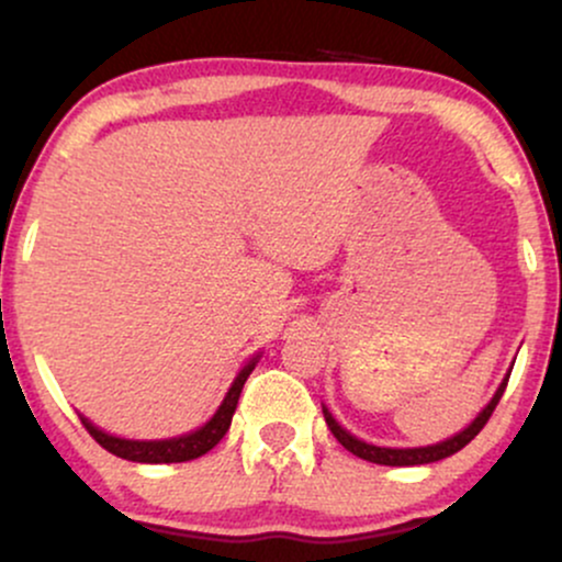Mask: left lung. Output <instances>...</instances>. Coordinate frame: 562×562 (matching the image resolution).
<instances>
[{
	"instance_id": "8db88e82",
	"label": "left lung",
	"mask_w": 562,
	"mask_h": 562,
	"mask_svg": "<svg viewBox=\"0 0 562 562\" xmlns=\"http://www.w3.org/2000/svg\"><path fill=\"white\" fill-rule=\"evenodd\" d=\"M507 380H509V375L502 380V385H499V389H496L492 402L483 406V412H479V417H475V420L470 423L465 430H460V434H457V436L447 438V441L434 443V447H415V449L372 447V443L359 441L357 436H351L346 428H340V425L335 423V417L330 415V412H327V406H322V412H325V423H327V428H330V434L338 438V441L344 443V447L351 451V454L362 457V460H367V462H375V465H391V468L428 465V462H438V460H443V457L457 454V451H460L462 447H468V443L481 434V428L488 423V417H492V412L496 409V404H499L502 393H505V389H507Z\"/></svg>"
}]
</instances>
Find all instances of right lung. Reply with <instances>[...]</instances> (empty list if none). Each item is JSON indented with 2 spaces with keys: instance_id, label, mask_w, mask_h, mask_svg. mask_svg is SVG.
Segmentation results:
<instances>
[{
  "instance_id": "obj_1",
  "label": "right lung",
  "mask_w": 562,
  "mask_h": 562,
  "mask_svg": "<svg viewBox=\"0 0 562 562\" xmlns=\"http://www.w3.org/2000/svg\"><path fill=\"white\" fill-rule=\"evenodd\" d=\"M256 362H259V357L250 359V362L245 364L240 372H237L235 383H232V389L227 391V396H224V402L216 409V415L211 417L203 428L192 430V434H184L179 438H164V441H128V438L105 434V430H100L97 425L89 423L87 417H81V423H83V428L89 430V436H92L102 449H108L111 454L121 457V460L150 462V465H160V462L198 460V457H203L205 451L214 449L216 443L224 438V434L229 430L232 415H235V409H237V398H240L245 380H248L250 372H254Z\"/></svg>"
}]
</instances>
